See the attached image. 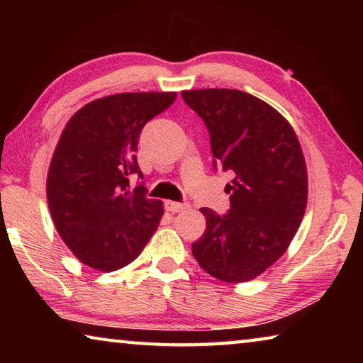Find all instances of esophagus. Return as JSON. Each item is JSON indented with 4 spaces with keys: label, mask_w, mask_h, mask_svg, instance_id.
<instances>
[{
    "label": "esophagus",
    "mask_w": 363,
    "mask_h": 363,
    "mask_svg": "<svg viewBox=\"0 0 363 363\" xmlns=\"http://www.w3.org/2000/svg\"><path fill=\"white\" fill-rule=\"evenodd\" d=\"M189 205L187 203H179V201H167L164 203V208H167V211H171V213H179L182 210H186Z\"/></svg>",
    "instance_id": "1"
}]
</instances>
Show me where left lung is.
<instances>
[{"mask_svg": "<svg viewBox=\"0 0 363 363\" xmlns=\"http://www.w3.org/2000/svg\"><path fill=\"white\" fill-rule=\"evenodd\" d=\"M210 131L216 164L230 171L227 214L201 208L206 229L196 262L227 284L253 280L290 247L307 205V169L296 133L277 110L238 89L182 91Z\"/></svg>", "mask_w": 363, "mask_h": 363, "instance_id": "1", "label": "left lung"}]
</instances>
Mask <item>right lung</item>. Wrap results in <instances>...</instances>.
I'll return each mask as SVG.
<instances>
[{
    "label": "right lung",
    "mask_w": 363,
    "mask_h": 363,
    "mask_svg": "<svg viewBox=\"0 0 363 363\" xmlns=\"http://www.w3.org/2000/svg\"><path fill=\"white\" fill-rule=\"evenodd\" d=\"M176 93H121L86 104L67 123L49 164L46 194L60 238L86 266L112 272L140 255L163 216L145 196L136 152L145 123Z\"/></svg>",
    "instance_id": "add662e5"
}]
</instances>
